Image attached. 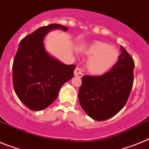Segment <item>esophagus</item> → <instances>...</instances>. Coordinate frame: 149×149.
Here are the masks:
<instances>
[{
	"label": "esophagus",
	"mask_w": 149,
	"mask_h": 149,
	"mask_svg": "<svg viewBox=\"0 0 149 149\" xmlns=\"http://www.w3.org/2000/svg\"><path fill=\"white\" fill-rule=\"evenodd\" d=\"M74 75L77 77H81L83 76V73L81 72V69L80 68H76L74 70Z\"/></svg>",
	"instance_id": "esophagus-1"
}]
</instances>
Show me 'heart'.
<instances>
[{
  "instance_id": "1",
  "label": "heart",
  "mask_w": 149,
  "mask_h": 149,
  "mask_svg": "<svg viewBox=\"0 0 149 149\" xmlns=\"http://www.w3.org/2000/svg\"><path fill=\"white\" fill-rule=\"evenodd\" d=\"M89 56L86 62L88 71L93 75H101L111 69L116 62L118 52L107 43L97 41L85 49Z\"/></svg>"
}]
</instances>
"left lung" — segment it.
Here are the masks:
<instances>
[{"instance_id":"obj_1","label":"left lung","mask_w":149,"mask_h":149,"mask_svg":"<svg viewBox=\"0 0 149 149\" xmlns=\"http://www.w3.org/2000/svg\"><path fill=\"white\" fill-rule=\"evenodd\" d=\"M121 51L109 71L102 76H82L79 101L85 113L97 121L116 115L126 104L133 87L134 61L123 47Z\"/></svg>"}]
</instances>
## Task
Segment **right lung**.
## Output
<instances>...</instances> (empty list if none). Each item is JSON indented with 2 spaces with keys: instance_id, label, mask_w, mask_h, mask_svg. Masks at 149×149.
<instances>
[{
  "instance_id": "obj_1",
  "label": "right lung",
  "mask_w": 149,
  "mask_h": 149,
  "mask_svg": "<svg viewBox=\"0 0 149 149\" xmlns=\"http://www.w3.org/2000/svg\"><path fill=\"white\" fill-rule=\"evenodd\" d=\"M53 29L68 30L52 24L38 28L20 41L13 65L15 92L23 104L33 111L47 108L56 100L59 90L73 77L76 65H67L49 56L43 38Z\"/></svg>"
}]
</instances>
